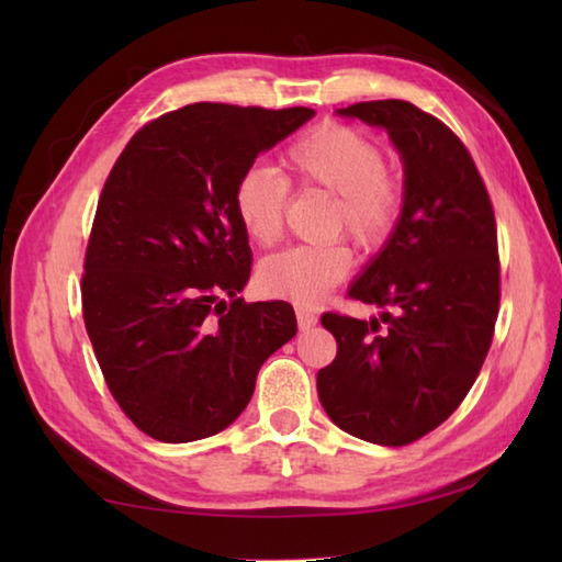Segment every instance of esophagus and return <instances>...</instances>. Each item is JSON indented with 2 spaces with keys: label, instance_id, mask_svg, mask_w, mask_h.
I'll list each match as a JSON object with an SVG mask.
<instances>
[{
  "label": "esophagus",
  "instance_id": "34e87169",
  "mask_svg": "<svg viewBox=\"0 0 562 562\" xmlns=\"http://www.w3.org/2000/svg\"><path fill=\"white\" fill-rule=\"evenodd\" d=\"M296 321H300V328L308 330L318 324V316L312 312V308L306 306H296Z\"/></svg>",
  "mask_w": 562,
  "mask_h": 562
}]
</instances>
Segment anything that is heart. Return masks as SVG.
I'll return each mask as SVG.
<instances>
[{
  "label": "heart",
  "instance_id": "heart-1",
  "mask_svg": "<svg viewBox=\"0 0 562 562\" xmlns=\"http://www.w3.org/2000/svg\"><path fill=\"white\" fill-rule=\"evenodd\" d=\"M284 166L296 186H316L336 193L328 234L345 232L362 250H376L389 241L401 220L405 188L386 166L384 149L342 123H321L284 149ZM292 193L290 178L270 166H250L234 186V210L244 232L260 246L282 236L284 212ZM352 254L342 241L304 244L262 260L260 288L314 304L345 280Z\"/></svg>",
  "mask_w": 562,
  "mask_h": 562
}]
</instances>
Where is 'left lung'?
Masks as SVG:
<instances>
[{
  "label": "left lung",
  "instance_id": "left-lung-1",
  "mask_svg": "<svg viewBox=\"0 0 562 562\" xmlns=\"http://www.w3.org/2000/svg\"><path fill=\"white\" fill-rule=\"evenodd\" d=\"M386 127L405 166L396 232L348 296L381 318L321 316L338 355L316 376L321 405L345 432L405 447L459 408L491 350L499 308L497 224L463 142L398 99L340 109Z\"/></svg>",
  "mask_w": 562,
  "mask_h": 562
}]
</instances>
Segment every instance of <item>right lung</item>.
Here are the masks:
<instances>
[{"instance_id": "right-lung-1", "label": "right lung", "mask_w": 562, "mask_h": 562, "mask_svg": "<svg viewBox=\"0 0 562 562\" xmlns=\"http://www.w3.org/2000/svg\"><path fill=\"white\" fill-rule=\"evenodd\" d=\"M312 115L190 103L142 125L105 178L81 316L115 403L151 439L222 432L254 396L260 364L294 338L292 304L236 296L250 246L234 186Z\"/></svg>"}]
</instances>
